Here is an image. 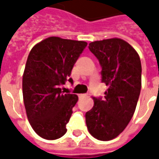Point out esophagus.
Wrapping results in <instances>:
<instances>
[{"label": "esophagus", "mask_w": 159, "mask_h": 159, "mask_svg": "<svg viewBox=\"0 0 159 159\" xmlns=\"http://www.w3.org/2000/svg\"><path fill=\"white\" fill-rule=\"evenodd\" d=\"M85 96H86V94H85V93H80L79 95H78V97H79L80 99H82V98H84Z\"/></svg>", "instance_id": "34e87169"}]
</instances>
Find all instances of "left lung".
I'll list each match as a JSON object with an SVG mask.
<instances>
[{"label": "left lung", "mask_w": 159, "mask_h": 159, "mask_svg": "<svg viewBox=\"0 0 159 159\" xmlns=\"http://www.w3.org/2000/svg\"><path fill=\"white\" fill-rule=\"evenodd\" d=\"M89 48L102 67V83L108 87L105 99L93 97V107L85 114L90 134L107 141L118 136L133 117L141 89L140 56L120 38L95 41Z\"/></svg>", "instance_id": "obj_1"}]
</instances>
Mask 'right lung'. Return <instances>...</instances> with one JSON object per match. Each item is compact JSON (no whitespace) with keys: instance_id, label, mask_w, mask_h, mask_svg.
<instances>
[{"instance_id":"right-lung-1","label":"right lung","mask_w":159,"mask_h":159,"mask_svg":"<svg viewBox=\"0 0 159 159\" xmlns=\"http://www.w3.org/2000/svg\"><path fill=\"white\" fill-rule=\"evenodd\" d=\"M88 43L50 36L34 46L23 74L22 89L26 115L34 131L46 140L66 133V124L78 100L64 93L60 86L69 78L73 66Z\"/></svg>"}]
</instances>
